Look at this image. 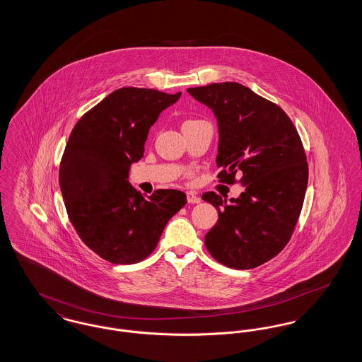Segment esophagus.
<instances>
[{"mask_svg":"<svg viewBox=\"0 0 362 362\" xmlns=\"http://www.w3.org/2000/svg\"><path fill=\"white\" fill-rule=\"evenodd\" d=\"M187 201H189V204H199V202H201V198L198 197L197 192L189 191V192H187Z\"/></svg>","mask_w":362,"mask_h":362,"instance_id":"obj_1","label":"esophagus"}]
</instances>
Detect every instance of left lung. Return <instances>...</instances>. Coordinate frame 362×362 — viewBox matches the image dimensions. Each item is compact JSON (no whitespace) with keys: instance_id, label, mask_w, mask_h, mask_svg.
<instances>
[{"instance_id":"8db88e82","label":"left lung","mask_w":362,"mask_h":362,"mask_svg":"<svg viewBox=\"0 0 362 362\" xmlns=\"http://www.w3.org/2000/svg\"><path fill=\"white\" fill-rule=\"evenodd\" d=\"M207 105L218 124L217 175L244 191L229 202L213 191L202 199L218 210L205 236L210 255L230 269H254L274 258L291 240L308 185L300 136L285 111L239 83L187 89Z\"/></svg>"}]
</instances>
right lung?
<instances>
[{"label": "right lung", "instance_id": "add662e5", "mask_svg": "<svg viewBox=\"0 0 362 362\" xmlns=\"http://www.w3.org/2000/svg\"><path fill=\"white\" fill-rule=\"evenodd\" d=\"M180 92L124 86L76 123L59 165V187L70 223L100 258L133 264L153 252L186 194L156 189L145 199L129 182L142 158L149 129Z\"/></svg>", "mask_w": 362, "mask_h": 362}]
</instances>
